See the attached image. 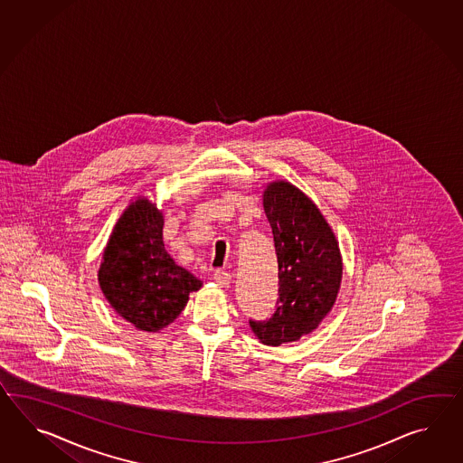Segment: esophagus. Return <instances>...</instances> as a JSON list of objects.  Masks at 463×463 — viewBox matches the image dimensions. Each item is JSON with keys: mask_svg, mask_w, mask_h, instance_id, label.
<instances>
[{"mask_svg": "<svg viewBox=\"0 0 463 463\" xmlns=\"http://www.w3.org/2000/svg\"><path fill=\"white\" fill-rule=\"evenodd\" d=\"M214 281L217 286H221V288H227L231 281H232V276L229 274L227 271H221V269H217L214 272Z\"/></svg>", "mask_w": 463, "mask_h": 463, "instance_id": "34e87169", "label": "esophagus"}]
</instances>
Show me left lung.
<instances>
[{
  "label": "left lung",
  "mask_w": 463,
  "mask_h": 463,
  "mask_svg": "<svg viewBox=\"0 0 463 463\" xmlns=\"http://www.w3.org/2000/svg\"><path fill=\"white\" fill-rule=\"evenodd\" d=\"M278 254L279 298L266 321H249L268 346L298 341L319 326L336 301L343 262L333 229L316 203L286 181L262 194Z\"/></svg>",
  "instance_id": "left-lung-1"
}]
</instances>
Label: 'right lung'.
I'll return each mask as SVG.
<instances>
[{
  "mask_svg": "<svg viewBox=\"0 0 463 463\" xmlns=\"http://www.w3.org/2000/svg\"><path fill=\"white\" fill-rule=\"evenodd\" d=\"M164 215L147 197L130 203L103 250L99 284L115 313L137 329L157 333L181 315L203 282L164 248Z\"/></svg>",
  "mask_w": 463,
  "mask_h": 463,
  "instance_id": "1",
  "label": "right lung"
}]
</instances>
